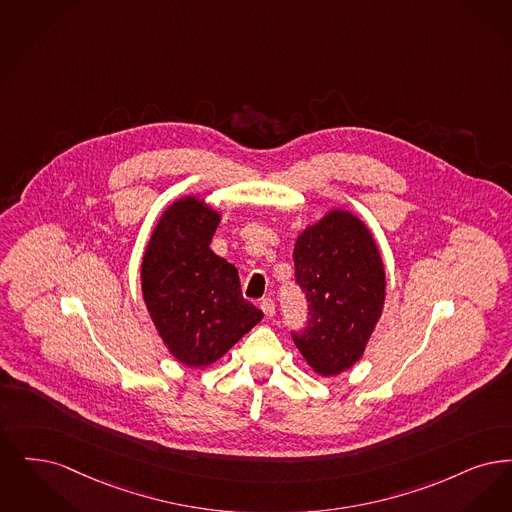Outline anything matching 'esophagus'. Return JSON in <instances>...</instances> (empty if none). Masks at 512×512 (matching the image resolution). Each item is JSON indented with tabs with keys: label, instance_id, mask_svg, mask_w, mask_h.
Instances as JSON below:
<instances>
[{
	"label": "esophagus",
	"instance_id": "34e87169",
	"mask_svg": "<svg viewBox=\"0 0 512 512\" xmlns=\"http://www.w3.org/2000/svg\"><path fill=\"white\" fill-rule=\"evenodd\" d=\"M260 308H262V312L266 313V317H273V315H275V302H273L271 298H266V300H262Z\"/></svg>",
	"mask_w": 512,
	"mask_h": 512
}]
</instances>
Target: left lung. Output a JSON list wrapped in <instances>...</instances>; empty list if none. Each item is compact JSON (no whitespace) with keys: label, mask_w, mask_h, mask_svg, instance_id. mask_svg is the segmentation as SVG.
<instances>
[{"label":"left lung","mask_w":512,"mask_h":512,"mask_svg":"<svg viewBox=\"0 0 512 512\" xmlns=\"http://www.w3.org/2000/svg\"><path fill=\"white\" fill-rule=\"evenodd\" d=\"M294 277L308 300V323L292 333L321 377L350 369L384 308L386 275L377 243L352 212L331 210L294 245Z\"/></svg>","instance_id":"obj_1"}]
</instances>
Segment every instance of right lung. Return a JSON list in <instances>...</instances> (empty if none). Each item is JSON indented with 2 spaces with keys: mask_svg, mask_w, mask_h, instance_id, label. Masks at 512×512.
Instances as JSON below:
<instances>
[{
  "mask_svg": "<svg viewBox=\"0 0 512 512\" xmlns=\"http://www.w3.org/2000/svg\"><path fill=\"white\" fill-rule=\"evenodd\" d=\"M220 212L197 197L170 204L141 262V290L156 331L187 367H206L264 313L243 298L239 271L210 250Z\"/></svg>",
  "mask_w": 512,
  "mask_h": 512,
  "instance_id": "1",
  "label": "right lung"
}]
</instances>
